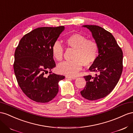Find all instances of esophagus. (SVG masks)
Instances as JSON below:
<instances>
[{
	"instance_id": "1",
	"label": "esophagus",
	"mask_w": 133,
	"mask_h": 133,
	"mask_svg": "<svg viewBox=\"0 0 133 133\" xmlns=\"http://www.w3.org/2000/svg\"><path fill=\"white\" fill-rule=\"evenodd\" d=\"M66 78L67 79H73V80L76 79H77L76 77H69V76H66Z\"/></svg>"
}]
</instances>
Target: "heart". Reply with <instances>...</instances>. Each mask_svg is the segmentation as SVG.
I'll return each instance as SVG.
<instances>
[{"mask_svg": "<svg viewBox=\"0 0 133 133\" xmlns=\"http://www.w3.org/2000/svg\"><path fill=\"white\" fill-rule=\"evenodd\" d=\"M68 47L74 49V59L72 61H65L58 65V71L66 76L77 75L84 66H89L95 62L98 55V45L92 40H87L85 36L74 34L68 37L66 40ZM51 52L54 58L57 61L63 58L64 49L60 42L57 41L52 46Z\"/></svg>", "mask_w": 133, "mask_h": 133, "instance_id": "b5f03b06", "label": "heart"}]
</instances>
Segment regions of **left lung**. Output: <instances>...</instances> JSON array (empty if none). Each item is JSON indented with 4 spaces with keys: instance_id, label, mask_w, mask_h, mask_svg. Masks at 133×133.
Wrapping results in <instances>:
<instances>
[{
    "instance_id": "1",
    "label": "left lung",
    "mask_w": 133,
    "mask_h": 133,
    "mask_svg": "<svg viewBox=\"0 0 133 133\" xmlns=\"http://www.w3.org/2000/svg\"><path fill=\"white\" fill-rule=\"evenodd\" d=\"M91 31L98 45V55L89 68L97 73L95 77L84 76L86 85L81 92L82 96L90 101L105 97L119 82L123 71V53L113 35L95 25H84Z\"/></svg>"
}]
</instances>
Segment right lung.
<instances>
[{
	"label": "right lung",
	"instance_id": "add662e5",
	"mask_svg": "<svg viewBox=\"0 0 133 133\" xmlns=\"http://www.w3.org/2000/svg\"><path fill=\"white\" fill-rule=\"evenodd\" d=\"M65 29L64 26L40 27L21 39L14 53V71L23 92L28 98L41 103L48 102L59 91V82L65 77L52 73L56 66L52 46ZM50 70L47 77L44 75Z\"/></svg>",
	"mask_w": 133,
	"mask_h": 133
}]
</instances>
